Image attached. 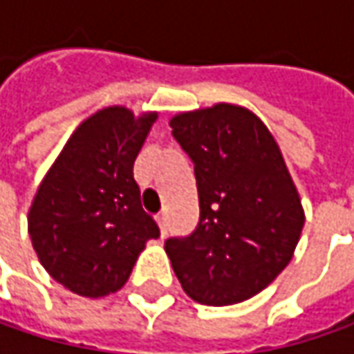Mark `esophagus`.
Masks as SVG:
<instances>
[{"instance_id":"obj_1","label":"esophagus","mask_w":354,"mask_h":354,"mask_svg":"<svg viewBox=\"0 0 354 354\" xmlns=\"http://www.w3.org/2000/svg\"><path fill=\"white\" fill-rule=\"evenodd\" d=\"M157 223H159V228H161V234H167V212H159Z\"/></svg>"}]
</instances>
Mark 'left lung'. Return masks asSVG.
Segmentation results:
<instances>
[{
    "mask_svg": "<svg viewBox=\"0 0 354 354\" xmlns=\"http://www.w3.org/2000/svg\"><path fill=\"white\" fill-rule=\"evenodd\" d=\"M169 126L195 165L201 207L189 236L165 240L175 276L203 306L250 299L290 264L306 223L278 143L234 104L177 114Z\"/></svg>",
    "mask_w": 354,
    "mask_h": 354,
    "instance_id": "obj_1",
    "label": "left lung"
}]
</instances>
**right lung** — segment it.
Masks as SVG:
<instances>
[{
	"mask_svg": "<svg viewBox=\"0 0 354 354\" xmlns=\"http://www.w3.org/2000/svg\"><path fill=\"white\" fill-rule=\"evenodd\" d=\"M156 120V112L136 118L124 106L96 112L75 129L37 189L29 236L43 268L71 292H118L145 242L159 238L133 179Z\"/></svg>",
	"mask_w": 354,
	"mask_h": 354,
	"instance_id": "1",
	"label": "right lung"
}]
</instances>
